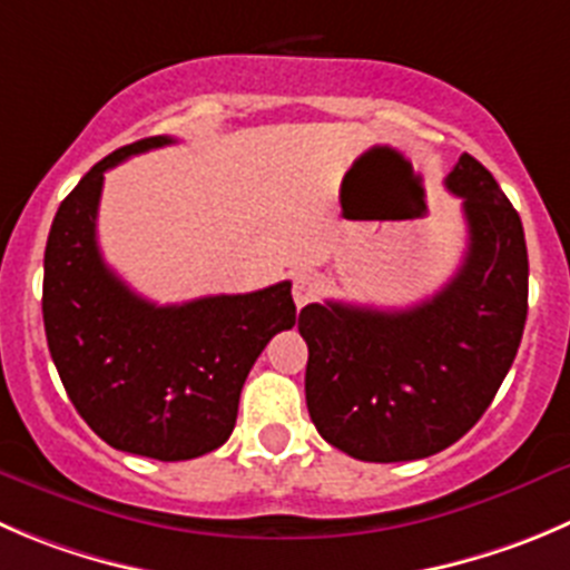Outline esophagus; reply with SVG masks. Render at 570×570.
I'll list each match as a JSON object with an SVG mask.
<instances>
[{
	"instance_id": "obj_1",
	"label": "esophagus",
	"mask_w": 570,
	"mask_h": 570,
	"mask_svg": "<svg viewBox=\"0 0 570 570\" xmlns=\"http://www.w3.org/2000/svg\"><path fill=\"white\" fill-rule=\"evenodd\" d=\"M316 276L307 274V271H299V274L294 276V302L296 307H305L307 302L316 299Z\"/></svg>"
}]
</instances>
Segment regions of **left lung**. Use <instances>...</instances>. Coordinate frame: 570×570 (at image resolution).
Here are the masks:
<instances>
[{"label": "left lung", "mask_w": 570, "mask_h": 570, "mask_svg": "<svg viewBox=\"0 0 570 570\" xmlns=\"http://www.w3.org/2000/svg\"><path fill=\"white\" fill-rule=\"evenodd\" d=\"M444 187L464 200L468 252L442 291L405 311L316 302L299 313L313 425L361 462H414L459 442L490 409L523 338L520 215L470 154Z\"/></svg>", "instance_id": "obj_1"}]
</instances>
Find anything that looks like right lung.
<instances>
[{
    "label": "right lung",
    "instance_id": "obj_1",
    "mask_svg": "<svg viewBox=\"0 0 570 570\" xmlns=\"http://www.w3.org/2000/svg\"><path fill=\"white\" fill-rule=\"evenodd\" d=\"M148 137L97 161L61 200L45 252V330L69 400L117 451L184 462L235 431L254 361L296 324L291 282L254 294L154 305L102 259L97 207L102 176L122 159L165 148Z\"/></svg>",
    "mask_w": 570,
    "mask_h": 570
}]
</instances>
